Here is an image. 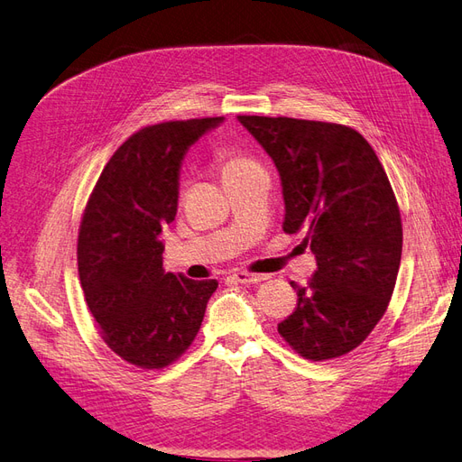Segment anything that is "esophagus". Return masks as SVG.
I'll return each mask as SVG.
<instances>
[{
  "label": "esophagus",
  "mask_w": 462,
  "mask_h": 462,
  "mask_svg": "<svg viewBox=\"0 0 462 462\" xmlns=\"http://www.w3.org/2000/svg\"><path fill=\"white\" fill-rule=\"evenodd\" d=\"M233 280H236L239 283H258V282L268 280V276L266 273H251L245 270H236L233 272Z\"/></svg>",
  "instance_id": "obj_1"
}]
</instances>
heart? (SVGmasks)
Masks as SVG:
<instances>
[{
  "label": "heart",
  "mask_w": 462,
  "mask_h": 462,
  "mask_svg": "<svg viewBox=\"0 0 462 462\" xmlns=\"http://www.w3.org/2000/svg\"><path fill=\"white\" fill-rule=\"evenodd\" d=\"M246 163H251V161L245 159V157H239V155H231V157L226 161V165H223V172H231V171L239 169V167H243V165H246Z\"/></svg>",
  "instance_id": "obj_1"
}]
</instances>
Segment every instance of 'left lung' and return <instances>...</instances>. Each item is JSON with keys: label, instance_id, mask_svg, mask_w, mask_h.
I'll list each match as a JSON object with an SVG mask.
<instances>
[{"label": "left lung", "instance_id": "left-lung-1", "mask_svg": "<svg viewBox=\"0 0 462 462\" xmlns=\"http://www.w3.org/2000/svg\"><path fill=\"white\" fill-rule=\"evenodd\" d=\"M282 180L285 233H305L317 258L297 307L278 324L297 354L322 361L352 352L384 315L402 254V223L379 157L340 124L239 116Z\"/></svg>", "mask_w": 462, "mask_h": 462}]
</instances>
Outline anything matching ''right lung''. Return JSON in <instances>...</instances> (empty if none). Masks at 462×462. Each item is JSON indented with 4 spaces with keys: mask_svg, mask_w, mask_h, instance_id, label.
Here are the masks:
<instances>
[{
    "mask_svg": "<svg viewBox=\"0 0 462 462\" xmlns=\"http://www.w3.org/2000/svg\"><path fill=\"white\" fill-rule=\"evenodd\" d=\"M223 116L163 122L135 132L110 157L85 208L78 266L91 315L128 364L161 369L184 354L216 280L165 272L161 233L179 206L182 159Z\"/></svg>",
    "mask_w": 462,
    "mask_h": 462,
    "instance_id": "obj_1",
    "label": "right lung"
}]
</instances>
